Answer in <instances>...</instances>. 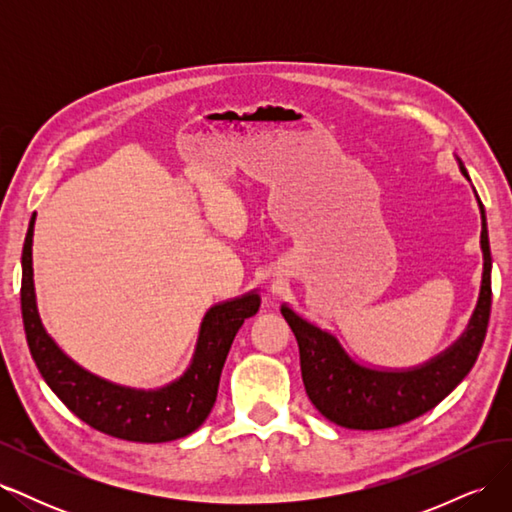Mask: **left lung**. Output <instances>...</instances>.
I'll use <instances>...</instances> for the list:
<instances>
[{"instance_id":"obj_1","label":"left lung","mask_w":512,"mask_h":512,"mask_svg":"<svg viewBox=\"0 0 512 512\" xmlns=\"http://www.w3.org/2000/svg\"><path fill=\"white\" fill-rule=\"evenodd\" d=\"M461 175L470 181L466 166ZM476 194V190H474ZM480 207V250H483V284L468 329L427 363L410 369H374L350 359L344 346L329 331L316 327L288 305L282 316L297 337L301 376L307 397L331 423L348 429H389L436 408L455 386L470 374L483 348L491 314V252L485 209Z\"/></svg>"}]
</instances>
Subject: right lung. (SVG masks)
I'll return each instance as SVG.
<instances>
[{
    "mask_svg": "<svg viewBox=\"0 0 512 512\" xmlns=\"http://www.w3.org/2000/svg\"><path fill=\"white\" fill-rule=\"evenodd\" d=\"M34 222L36 213L23 243L21 312L27 346L44 382L70 412L106 436L149 444L190 436L205 423L215 404L232 339L243 320L258 312V292H247L209 309L200 324L192 363L179 380L153 391L113 384L76 365L42 327L32 269Z\"/></svg>",
    "mask_w": 512,
    "mask_h": 512,
    "instance_id": "add662e5",
    "label": "right lung"
}]
</instances>
